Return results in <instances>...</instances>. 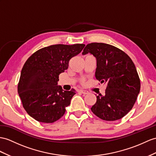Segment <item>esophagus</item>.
I'll return each mask as SVG.
<instances>
[{
    "mask_svg": "<svg viewBox=\"0 0 156 156\" xmlns=\"http://www.w3.org/2000/svg\"><path fill=\"white\" fill-rule=\"evenodd\" d=\"M79 92H80V93H83V94H87V93H89L88 91H87V90H83V89H79Z\"/></svg>",
    "mask_w": 156,
    "mask_h": 156,
    "instance_id": "esophagus-1",
    "label": "esophagus"
}]
</instances>
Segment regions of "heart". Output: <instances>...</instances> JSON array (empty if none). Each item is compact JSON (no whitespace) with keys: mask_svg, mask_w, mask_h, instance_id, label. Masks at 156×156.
<instances>
[{"mask_svg":"<svg viewBox=\"0 0 156 156\" xmlns=\"http://www.w3.org/2000/svg\"><path fill=\"white\" fill-rule=\"evenodd\" d=\"M81 81L82 83H84V82H85V78H82Z\"/></svg>","mask_w":156,"mask_h":156,"instance_id":"1","label":"heart"}]
</instances>
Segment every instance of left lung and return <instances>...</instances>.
<instances>
[{"label":"left lung","instance_id":"1","mask_svg":"<svg viewBox=\"0 0 156 156\" xmlns=\"http://www.w3.org/2000/svg\"><path fill=\"white\" fill-rule=\"evenodd\" d=\"M88 53L97 59L96 79L107 83L105 95L97 96L91 111L104 120L122 119L132 108L140 93V81L134 63L126 53L107 44H87L82 54Z\"/></svg>","mask_w":156,"mask_h":156}]
</instances>
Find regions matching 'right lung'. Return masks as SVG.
<instances>
[{
    "instance_id": "add662e5",
    "label": "right lung",
    "mask_w": 156,
    "mask_h": 156,
    "mask_svg": "<svg viewBox=\"0 0 156 156\" xmlns=\"http://www.w3.org/2000/svg\"><path fill=\"white\" fill-rule=\"evenodd\" d=\"M85 44H56L37 50L25 62L18 93L28 115L36 120L53 123L62 118L70 105L75 89L63 90L58 85L59 75L67 69L69 60Z\"/></svg>"
}]
</instances>
